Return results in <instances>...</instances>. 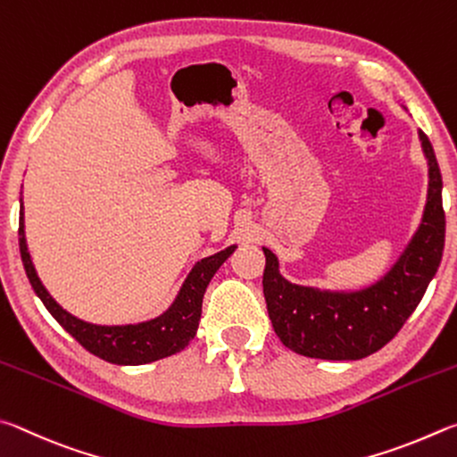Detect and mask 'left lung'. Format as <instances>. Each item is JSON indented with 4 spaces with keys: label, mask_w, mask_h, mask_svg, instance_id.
Wrapping results in <instances>:
<instances>
[{
    "label": "left lung",
    "mask_w": 457,
    "mask_h": 457,
    "mask_svg": "<svg viewBox=\"0 0 457 457\" xmlns=\"http://www.w3.org/2000/svg\"><path fill=\"white\" fill-rule=\"evenodd\" d=\"M420 140L429 166L426 211L418 233L381 281L353 293L293 285L278 273L275 254L262 249L267 259L262 293L270 323L295 353L329 361L363 359L387 345L420 305L442 262L445 238L442 172L434 146L421 130Z\"/></svg>",
    "instance_id": "obj_1"
}]
</instances>
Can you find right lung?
Wrapping results in <instances>:
<instances>
[{
	"mask_svg": "<svg viewBox=\"0 0 457 457\" xmlns=\"http://www.w3.org/2000/svg\"><path fill=\"white\" fill-rule=\"evenodd\" d=\"M20 253L23 261V269L29 278L31 287L52 317L74 337L79 345L90 351L96 357L104 359L108 363L116 365H142L156 361L168 355H174L182 351L188 343L195 339L200 313H203V297L208 283L214 277L216 270L235 251V245L220 253L198 261L195 269L190 270L187 281H184L179 297L172 303V307L156 319L138 325H92L82 319L70 315L58 303L52 299V295L46 291V287L39 281L34 269V262L29 259L26 235H23V206L20 211Z\"/></svg>",
	"mask_w": 457,
	"mask_h": 457,
	"instance_id": "add662e5",
	"label": "right lung"
}]
</instances>
